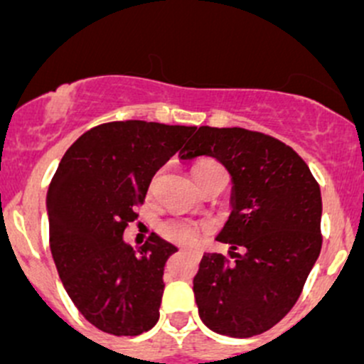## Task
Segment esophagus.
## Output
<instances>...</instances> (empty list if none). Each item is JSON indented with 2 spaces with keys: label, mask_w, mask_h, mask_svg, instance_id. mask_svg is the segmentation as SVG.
I'll return each mask as SVG.
<instances>
[{
  "label": "esophagus",
  "mask_w": 364,
  "mask_h": 364,
  "mask_svg": "<svg viewBox=\"0 0 364 364\" xmlns=\"http://www.w3.org/2000/svg\"><path fill=\"white\" fill-rule=\"evenodd\" d=\"M183 253H188V255H192V257H196V259H199V253L197 252H192V250H181Z\"/></svg>",
  "instance_id": "esophagus-1"
}]
</instances>
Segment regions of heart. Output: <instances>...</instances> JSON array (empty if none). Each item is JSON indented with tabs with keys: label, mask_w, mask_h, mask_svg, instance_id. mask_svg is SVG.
<instances>
[{
	"label": "heart",
	"mask_w": 364,
	"mask_h": 364,
	"mask_svg": "<svg viewBox=\"0 0 364 364\" xmlns=\"http://www.w3.org/2000/svg\"><path fill=\"white\" fill-rule=\"evenodd\" d=\"M211 176H223V178H227V172L222 165L213 160H204L193 167V179H196V183H200L203 179L211 178ZM159 179L160 174H156L151 181V188H155ZM160 232L161 236L167 237L172 243L192 245L199 237V227L186 222V220H168V222L161 223Z\"/></svg>",
	"instance_id": "heart-1"
}]
</instances>
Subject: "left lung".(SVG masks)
I'll list each match as a JSON object with an SVG mask.
<instances>
[{
  "mask_svg": "<svg viewBox=\"0 0 364 364\" xmlns=\"http://www.w3.org/2000/svg\"><path fill=\"white\" fill-rule=\"evenodd\" d=\"M199 156L218 160L232 179V211L216 240L234 259L204 253L193 278L199 317L218 335L250 338L291 311L317 262L321 188L291 146L260 132L197 128L179 160Z\"/></svg>",
  "mask_w": 364,
  "mask_h": 364,
  "instance_id": "1",
  "label": "left lung"
}]
</instances>
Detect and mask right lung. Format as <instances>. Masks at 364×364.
<instances>
[{
  "label": "right lung",
  "mask_w": 364,
  "mask_h": 364,
  "mask_svg": "<svg viewBox=\"0 0 364 364\" xmlns=\"http://www.w3.org/2000/svg\"><path fill=\"white\" fill-rule=\"evenodd\" d=\"M196 130L148 121L98 124L60 161L47 192L50 252L70 299L100 331L137 336L159 322L164 267L178 248L151 234L135 252L123 232L153 176Z\"/></svg>",
  "instance_id": "add662e5"
}]
</instances>
